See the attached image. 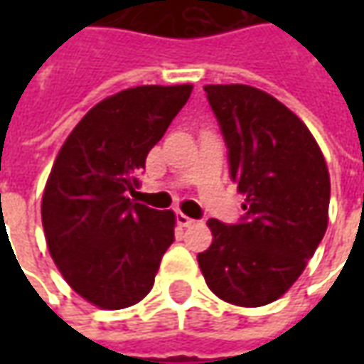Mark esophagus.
Returning a JSON list of instances; mask_svg holds the SVG:
<instances>
[{"label":"esophagus","mask_w":364,"mask_h":364,"mask_svg":"<svg viewBox=\"0 0 364 364\" xmlns=\"http://www.w3.org/2000/svg\"><path fill=\"white\" fill-rule=\"evenodd\" d=\"M177 224H179V226H183V228H189V226H193V224H195V220H193V218H189L187 214L177 213Z\"/></svg>","instance_id":"esophagus-1"}]
</instances>
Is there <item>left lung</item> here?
Listing matches in <instances>:
<instances>
[{
  "label": "left lung",
  "instance_id": "left-lung-1",
  "mask_svg": "<svg viewBox=\"0 0 364 364\" xmlns=\"http://www.w3.org/2000/svg\"><path fill=\"white\" fill-rule=\"evenodd\" d=\"M245 195L237 224L210 218L198 253L208 289L230 304L265 306L306 269L328 228L329 173L320 146L281 101L250 85H205Z\"/></svg>",
  "mask_w": 364,
  "mask_h": 364
}]
</instances>
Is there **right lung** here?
<instances>
[{
    "label": "right lung",
    "instance_id": "obj_1",
    "mask_svg": "<svg viewBox=\"0 0 364 364\" xmlns=\"http://www.w3.org/2000/svg\"><path fill=\"white\" fill-rule=\"evenodd\" d=\"M191 91L140 85L107 97L77 122L52 166L43 195L48 252L68 284L99 308L140 302L173 244L175 214L128 195Z\"/></svg>",
    "mask_w": 364,
    "mask_h": 364
}]
</instances>
